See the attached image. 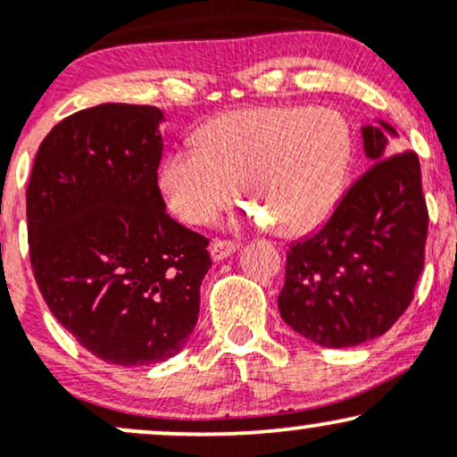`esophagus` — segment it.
Returning <instances> with one entry per match:
<instances>
[{
	"label": "esophagus",
	"instance_id": "esophagus-1",
	"mask_svg": "<svg viewBox=\"0 0 457 457\" xmlns=\"http://www.w3.org/2000/svg\"><path fill=\"white\" fill-rule=\"evenodd\" d=\"M238 249V245L229 243V240H212L211 243V258L214 262H221L234 253Z\"/></svg>",
	"mask_w": 457,
	"mask_h": 457
}]
</instances>
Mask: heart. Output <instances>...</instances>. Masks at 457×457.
Returning <instances> with one entry per match:
<instances>
[{
	"instance_id": "heart-1",
	"label": "heart",
	"mask_w": 457,
	"mask_h": 457,
	"mask_svg": "<svg viewBox=\"0 0 457 457\" xmlns=\"http://www.w3.org/2000/svg\"><path fill=\"white\" fill-rule=\"evenodd\" d=\"M348 161V129L328 109H238L204 124L197 148L167 154L159 188L171 212L202 225L232 202L238 185L253 204L251 221L305 236L335 208Z\"/></svg>"
}]
</instances>
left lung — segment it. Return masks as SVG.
Instances as JSON below:
<instances>
[{
    "label": "left lung",
    "mask_w": 457,
    "mask_h": 457,
    "mask_svg": "<svg viewBox=\"0 0 457 457\" xmlns=\"http://www.w3.org/2000/svg\"><path fill=\"white\" fill-rule=\"evenodd\" d=\"M367 171L316 232L287 249L277 305L283 322L324 348L380 337L412 301L423 270L428 208L414 152H397L385 120L361 127Z\"/></svg>",
    "instance_id": "left-lung-1"
}]
</instances>
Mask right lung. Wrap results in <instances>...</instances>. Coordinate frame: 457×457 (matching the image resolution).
<instances>
[{"mask_svg": "<svg viewBox=\"0 0 457 457\" xmlns=\"http://www.w3.org/2000/svg\"><path fill=\"white\" fill-rule=\"evenodd\" d=\"M161 109L104 103L51 129L28 187L29 258L57 322L133 367L185 348L212 266L208 240L165 212Z\"/></svg>", "mask_w": 457, "mask_h": 457, "instance_id": "right-lung-1", "label": "right lung"}]
</instances>
